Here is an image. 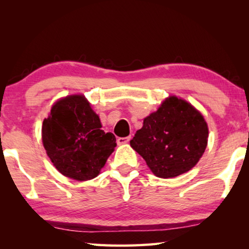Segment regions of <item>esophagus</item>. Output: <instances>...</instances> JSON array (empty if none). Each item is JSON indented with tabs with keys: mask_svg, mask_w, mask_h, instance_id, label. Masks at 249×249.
<instances>
[{
	"mask_svg": "<svg viewBox=\"0 0 249 249\" xmlns=\"http://www.w3.org/2000/svg\"><path fill=\"white\" fill-rule=\"evenodd\" d=\"M129 141H130V136L119 137V138H117V144H119V145H124V144H127Z\"/></svg>",
	"mask_w": 249,
	"mask_h": 249,
	"instance_id": "esophagus-1",
	"label": "esophagus"
}]
</instances>
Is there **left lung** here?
Segmentation results:
<instances>
[{
  "mask_svg": "<svg viewBox=\"0 0 249 249\" xmlns=\"http://www.w3.org/2000/svg\"><path fill=\"white\" fill-rule=\"evenodd\" d=\"M209 129L190 103L170 96L144 120L130 146L159 178H174L195 167L208 145Z\"/></svg>",
  "mask_w": 249,
  "mask_h": 249,
  "instance_id": "obj_1",
  "label": "left lung"
}]
</instances>
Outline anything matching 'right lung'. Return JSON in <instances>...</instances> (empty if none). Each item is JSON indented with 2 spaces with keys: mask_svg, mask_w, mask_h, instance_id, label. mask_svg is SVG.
Returning a JSON list of instances; mask_svg holds the SVG:
<instances>
[{
  "mask_svg": "<svg viewBox=\"0 0 249 249\" xmlns=\"http://www.w3.org/2000/svg\"><path fill=\"white\" fill-rule=\"evenodd\" d=\"M101 127L99 116L83 95L67 96L53 105L43 122L41 136L59 172L78 181L100 174L116 147L114 135Z\"/></svg>",
  "mask_w": 249,
  "mask_h": 249,
  "instance_id": "1",
  "label": "right lung"
}]
</instances>
